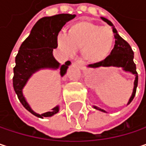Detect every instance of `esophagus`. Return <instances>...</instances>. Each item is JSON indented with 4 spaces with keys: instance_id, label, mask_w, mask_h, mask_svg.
Masks as SVG:
<instances>
[{
    "instance_id": "1",
    "label": "esophagus",
    "mask_w": 146,
    "mask_h": 146,
    "mask_svg": "<svg viewBox=\"0 0 146 146\" xmlns=\"http://www.w3.org/2000/svg\"><path fill=\"white\" fill-rule=\"evenodd\" d=\"M73 64L76 65V66H78V67H79L80 68H84V63H83V62L80 61V60H75V61L73 62Z\"/></svg>"
}]
</instances>
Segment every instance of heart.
Wrapping results in <instances>:
<instances>
[{
	"instance_id": "heart-1",
	"label": "heart",
	"mask_w": 146,
	"mask_h": 146,
	"mask_svg": "<svg viewBox=\"0 0 146 146\" xmlns=\"http://www.w3.org/2000/svg\"><path fill=\"white\" fill-rule=\"evenodd\" d=\"M114 35L111 29L91 22L82 21L68 29L67 35L58 36V44L68 54L82 49L84 58L96 62L105 59L111 50Z\"/></svg>"
}]
</instances>
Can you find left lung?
Here are the masks:
<instances>
[{
	"instance_id": "left-lung-1",
	"label": "left lung",
	"mask_w": 146,
	"mask_h": 146,
	"mask_svg": "<svg viewBox=\"0 0 146 146\" xmlns=\"http://www.w3.org/2000/svg\"><path fill=\"white\" fill-rule=\"evenodd\" d=\"M104 22H106L108 25L112 27V32L115 34L114 37L116 39L114 48L112 49L111 54L103 61H101L99 62L90 64L89 68H100V67H117V68H122L123 71L131 73L132 74L135 75V80L133 84V90L132 93L131 97L128 102V105L133 101V99L135 96L136 89L138 86V73L136 72V65L133 62V51L132 50L131 46L129 44L125 41L118 34L117 29L114 28L112 23L109 21L108 19L105 17H101ZM94 108L99 111H102L103 112H106V111L102 110L101 108L94 106Z\"/></svg>"
}]
</instances>
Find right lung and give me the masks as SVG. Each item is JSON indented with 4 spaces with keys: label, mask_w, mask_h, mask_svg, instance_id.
<instances>
[{
    "label": "right lung",
    "mask_w": 146,
    "mask_h": 146,
    "mask_svg": "<svg viewBox=\"0 0 146 146\" xmlns=\"http://www.w3.org/2000/svg\"><path fill=\"white\" fill-rule=\"evenodd\" d=\"M76 15L57 14L40 18L33 27L30 35L22 43L15 58L16 66L13 68V88L22 105L33 115L43 118L51 117L59 111V106L52 108L50 111L38 114L35 112L23 95V89L33 73L44 68L57 69L62 77L67 73L69 61L60 66L53 56V49L57 47V35L62 28L75 17Z\"/></svg>",
    "instance_id": "add662e5"
}]
</instances>
